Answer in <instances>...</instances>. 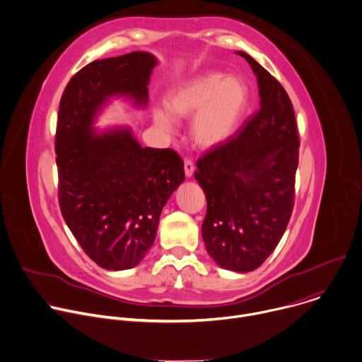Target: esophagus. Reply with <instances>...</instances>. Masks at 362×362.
Returning <instances> with one entry per match:
<instances>
[{
    "label": "esophagus",
    "instance_id": "1",
    "mask_svg": "<svg viewBox=\"0 0 362 362\" xmlns=\"http://www.w3.org/2000/svg\"><path fill=\"white\" fill-rule=\"evenodd\" d=\"M193 172H194V165L190 159H185V173L187 177H192L193 176Z\"/></svg>",
    "mask_w": 362,
    "mask_h": 362
}]
</instances>
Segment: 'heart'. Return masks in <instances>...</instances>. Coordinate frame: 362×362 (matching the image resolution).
Listing matches in <instances>:
<instances>
[{
    "label": "heart",
    "instance_id": "b5f03b06",
    "mask_svg": "<svg viewBox=\"0 0 362 362\" xmlns=\"http://www.w3.org/2000/svg\"><path fill=\"white\" fill-rule=\"evenodd\" d=\"M249 101V90L239 77H225L219 71L190 76L165 95L166 110L177 119L193 116L190 134L203 148L225 144L236 133ZM154 123L163 132L175 130V120L162 109L153 110Z\"/></svg>",
    "mask_w": 362,
    "mask_h": 362
}]
</instances>
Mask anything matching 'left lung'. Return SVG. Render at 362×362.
<instances>
[{
	"label": "left lung",
	"instance_id": "obj_1",
	"mask_svg": "<svg viewBox=\"0 0 362 362\" xmlns=\"http://www.w3.org/2000/svg\"><path fill=\"white\" fill-rule=\"evenodd\" d=\"M257 78L261 107L230 140L199 158L194 179L208 211L206 250L225 269L259 268L279 243L293 209L299 136L282 84L243 51Z\"/></svg>",
	"mask_w": 362,
	"mask_h": 362
}]
</instances>
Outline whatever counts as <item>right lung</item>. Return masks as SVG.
<instances>
[{
  "mask_svg": "<svg viewBox=\"0 0 362 362\" xmlns=\"http://www.w3.org/2000/svg\"><path fill=\"white\" fill-rule=\"evenodd\" d=\"M156 64L146 51L95 60L71 77L60 100L62 215L90 259L109 271L139 265L156 238L163 206L185 180L175 150L141 147L129 127L103 133L91 127L109 97L146 106Z\"/></svg>",
  "mask_w": 362,
  "mask_h": 362,
  "instance_id": "1",
  "label": "right lung"
}]
</instances>
